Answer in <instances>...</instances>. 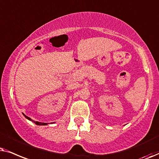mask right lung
Masks as SVG:
<instances>
[{
  "label": "right lung",
  "instance_id": "right-lung-1",
  "mask_svg": "<svg viewBox=\"0 0 159 159\" xmlns=\"http://www.w3.org/2000/svg\"><path fill=\"white\" fill-rule=\"evenodd\" d=\"M23 116H25V118H27V119H28L29 120H31V121H33V123H35V124H36V125H39V126H45V125H47V123H42V122H39V121H35V120H32L30 118H29L28 116H27L26 115H25L24 113H23Z\"/></svg>",
  "mask_w": 159,
  "mask_h": 159
}]
</instances>
